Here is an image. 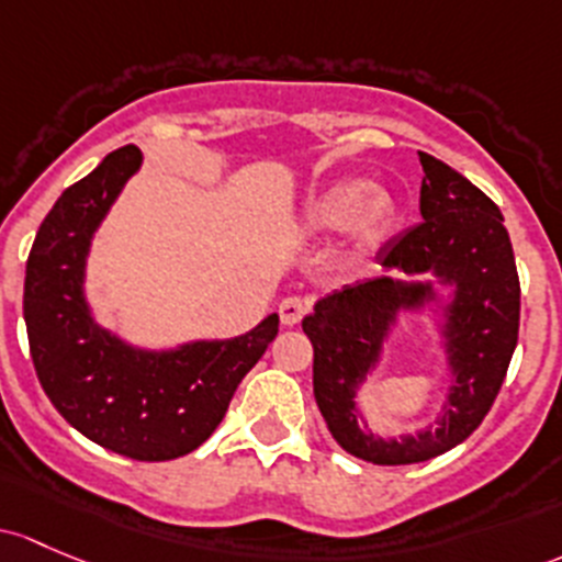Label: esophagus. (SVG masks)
<instances>
[{"label":"esophagus","instance_id":"obj_1","mask_svg":"<svg viewBox=\"0 0 562 562\" xmlns=\"http://www.w3.org/2000/svg\"><path fill=\"white\" fill-rule=\"evenodd\" d=\"M306 310H310V304H306L304 299L299 296H288L280 301V321L285 323V326H296L301 317L306 315Z\"/></svg>","mask_w":562,"mask_h":562}]
</instances>
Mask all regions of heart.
<instances>
[{
  "label": "heart",
  "mask_w": 562,
  "mask_h": 562,
  "mask_svg": "<svg viewBox=\"0 0 562 562\" xmlns=\"http://www.w3.org/2000/svg\"><path fill=\"white\" fill-rule=\"evenodd\" d=\"M395 215L398 206L387 191L369 188L360 177H341L301 206L299 228L312 236L341 228L345 245L352 252H371L393 232Z\"/></svg>",
  "instance_id": "1"
}]
</instances>
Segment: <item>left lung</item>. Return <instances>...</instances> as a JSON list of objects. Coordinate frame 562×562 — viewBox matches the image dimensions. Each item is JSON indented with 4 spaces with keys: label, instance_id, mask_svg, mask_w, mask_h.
<instances>
[{
    "label": "left lung",
    "instance_id": "obj_1",
    "mask_svg": "<svg viewBox=\"0 0 562 562\" xmlns=\"http://www.w3.org/2000/svg\"><path fill=\"white\" fill-rule=\"evenodd\" d=\"M423 223L387 241V274L317 299L301 328L315 347L312 385L330 436L376 465H409L469 439L504 385L519 330V280L504 215L447 164L420 153ZM404 314L431 321L446 356L440 415L415 435L380 437L359 409V390L384 359Z\"/></svg>",
    "mask_w": 562,
    "mask_h": 562
}]
</instances>
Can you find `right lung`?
<instances>
[{"mask_svg": "<svg viewBox=\"0 0 562 562\" xmlns=\"http://www.w3.org/2000/svg\"><path fill=\"white\" fill-rule=\"evenodd\" d=\"M139 167V147H117L58 196L29 252L23 321L40 385L64 420L104 450L175 460L202 447L221 425L239 382L277 336L280 317L271 312L232 339L158 350L99 326L86 296L88 256Z\"/></svg>", "mask_w": 562, "mask_h": 562, "instance_id": "1", "label": "right lung"}]
</instances>
